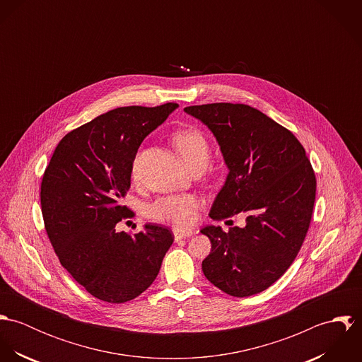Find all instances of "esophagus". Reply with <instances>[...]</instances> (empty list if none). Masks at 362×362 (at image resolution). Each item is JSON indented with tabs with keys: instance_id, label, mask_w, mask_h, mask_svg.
Returning a JSON list of instances; mask_svg holds the SVG:
<instances>
[{
	"instance_id": "obj_1",
	"label": "esophagus",
	"mask_w": 362,
	"mask_h": 362,
	"mask_svg": "<svg viewBox=\"0 0 362 362\" xmlns=\"http://www.w3.org/2000/svg\"><path fill=\"white\" fill-rule=\"evenodd\" d=\"M173 234H174L175 241H178V240H182V238L191 237L194 234V231L192 230H182V228L175 227V228H173Z\"/></svg>"
}]
</instances>
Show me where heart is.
<instances>
[{"mask_svg":"<svg viewBox=\"0 0 362 362\" xmlns=\"http://www.w3.org/2000/svg\"><path fill=\"white\" fill-rule=\"evenodd\" d=\"M173 144L191 170L206 167L210 158V145L206 136L199 129L188 128L178 131L173 136ZM136 165L138 160H135L134 164V174L136 173ZM201 205L202 199L194 194L165 195L157 198L146 206V216L153 221L185 228L194 223L195 213Z\"/></svg>","mask_w":362,"mask_h":362,"instance_id":"b5f03b06","label":"heart"}]
</instances>
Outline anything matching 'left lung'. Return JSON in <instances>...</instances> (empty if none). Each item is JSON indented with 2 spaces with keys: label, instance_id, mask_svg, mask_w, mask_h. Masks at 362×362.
I'll return each mask as SVG.
<instances>
[{
  "label": "left lung",
  "instance_id": "obj_1",
  "mask_svg": "<svg viewBox=\"0 0 362 362\" xmlns=\"http://www.w3.org/2000/svg\"><path fill=\"white\" fill-rule=\"evenodd\" d=\"M206 124L230 170L210 210L213 220L245 216V227L207 226V280L233 297L270 287L297 258L310 228L316 177L291 131L247 104L189 105ZM233 221V220H227Z\"/></svg>",
  "mask_w": 362,
  "mask_h": 362
}]
</instances>
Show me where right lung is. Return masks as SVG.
<instances>
[{
  "label": "right lung",
  "instance_id": "obj_1",
  "mask_svg": "<svg viewBox=\"0 0 362 362\" xmlns=\"http://www.w3.org/2000/svg\"><path fill=\"white\" fill-rule=\"evenodd\" d=\"M177 103L118 107L68 132L43 174L40 202L52 248L93 297L131 301L155 281L173 233L156 224L115 231L132 210L122 205L142 141Z\"/></svg>",
  "mask_w": 362,
  "mask_h": 362
}]
</instances>
